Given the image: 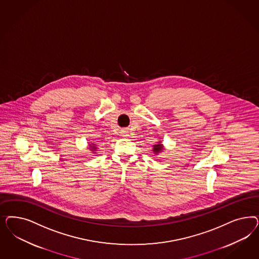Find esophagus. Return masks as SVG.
Listing matches in <instances>:
<instances>
[{"label":"esophagus","mask_w":259,"mask_h":259,"mask_svg":"<svg viewBox=\"0 0 259 259\" xmlns=\"http://www.w3.org/2000/svg\"><path fill=\"white\" fill-rule=\"evenodd\" d=\"M121 135H122V136H126V135H127V134H126V131H122V132H121Z\"/></svg>","instance_id":"1"}]
</instances>
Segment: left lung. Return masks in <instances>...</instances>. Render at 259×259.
Instances as JSON below:
<instances>
[{"instance_id":"1","label":"left lung","mask_w":259,"mask_h":259,"mask_svg":"<svg viewBox=\"0 0 259 259\" xmlns=\"http://www.w3.org/2000/svg\"><path fill=\"white\" fill-rule=\"evenodd\" d=\"M162 150H163V147H162V145H161V144H158V145H154L153 151H154L155 153H158L159 151H161Z\"/></svg>"}]
</instances>
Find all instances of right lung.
Wrapping results in <instances>:
<instances>
[{
  "label": "right lung",
  "instance_id": "right-lung-1",
  "mask_svg": "<svg viewBox=\"0 0 259 259\" xmlns=\"http://www.w3.org/2000/svg\"><path fill=\"white\" fill-rule=\"evenodd\" d=\"M92 148H93V149H94V147H92ZM93 149H92V150H93Z\"/></svg>",
  "mask_w": 259,
  "mask_h": 259
}]
</instances>
